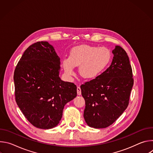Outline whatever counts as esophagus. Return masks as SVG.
I'll use <instances>...</instances> for the list:
<instances>
[{
	"label": "esophagus",
	"instance_id": "34e87169",
	"mask_svg": "<svg viewBox=\"0 0 153 153\" xmlns=\"http://www.w3.org/2000/svg\"><path fill=\"white\" fill-rule=\"evenodd\" d=\"M77 95L80 96L81 95V89L79 86L77 87Z\"/></svg>",
	"mask_w": 153,
	"mask_h": 153
}]
</instances>
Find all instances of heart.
Here are the masks:
<instances>
[{
  "label": "heart",
  "instance_id": "obj_1",
  "mask_svg": "<svg viewBox=\"0 0 153 153\" xmlns=\"http://www.w3.org/2000/svg\"><path fill=\"white\" fill-rule=\"evenodd\" d=\"M111 59V52L106 47L82 45L71 50L69 57L62 60V67L67 76H73L75 67L79 66V74L83 78L93 80L103 73Z\"/></svg>",
  "mask_w": 153,
  "mask_h": 153
}]
</instances>
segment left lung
<instances>
[{
    "label": "left lung",
    "mask_w": 153,
    "mask_h": 153,
    "mask_svg": "<svg viewBox=\"0 0 153 153\" xmlns=\"http://www.w3.org/2000/svg\"><path fill=\"white\" fill-rule=\"evenodd\" d=\"M111 64L101 75L80 86L85 101L83 117L89 126L105 128L126 110L134 83L129 57L120 46L112 51Z\"/></svg>",
    "instance_id": "8db88e82"
}]
</instances>
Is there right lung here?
I'll use <instances>...</instances> for the list:
<instances>
[{
	"instance_id": "add662e5",
	"label": "right lung",
	"mask_w": 153,
	"mask_h": 153,
	"mask_svg": "<svg viewBox=\"0 0 153 153\" xmlns=\"http://www.w3.org/2000/svg\"><path fill=\"white\" fill-rule=\"evenodd\" d=\"M60 60L48 42H37L25 51L16 67V103L36 128L56 126L65 105L77 96L76 85L59 77Z\"/></svg>"
}]
</instances>
